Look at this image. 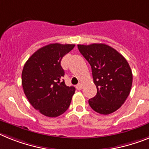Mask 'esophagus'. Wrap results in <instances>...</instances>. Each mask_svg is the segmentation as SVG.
I'll return each mask as SVG.
<instances>
[{"label": "esophagus", "instance_id": "34e87169", "mask_svg": "<svg viewBox=\"0 0 149 149\" xmlns=\"http://www.w3.org/2000/svg\"><path fill=\"white\" fill-rule=\"evenodd\" d=\"M77 88L78 90H81L82 88V85L81 84V83H79V84L77 86Z\"/></svg>", "mask_w": 149, "mask_h": 149}]
</instances>
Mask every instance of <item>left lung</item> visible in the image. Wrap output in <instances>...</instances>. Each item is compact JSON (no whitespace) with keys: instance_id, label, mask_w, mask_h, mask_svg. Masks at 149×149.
I'll list each match as a JSON object with an SVG mask.
<instances>
[{"instance_id":"8db88e82","label":"left lung","mask_w":149,"mask_h":149,"mask_svg":"<svg viewBox=\"0 0 149 149\" xmlns=\"http://www.w3.org/2000/svg\"><path fill=\"white\" fill-rule=\"evenodd\" d=\"M78 49L92 67L97 94L88 100L90 107L101 114L119 109L130 95L132 73L128 62L105 44L78 45Z\"/></svg>"}]
</instances>
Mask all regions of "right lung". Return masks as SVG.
<instances>
[{
	"mask_svg": "<svg viewBox=\"0 0 149 149\" xmlns=\"http://www.w3.org/2000/svg\"><path fill=\"white\" fill-rule=\"evenodd\" d=\"M75 45L50 44L36 51L22 72L23 91L29 103L46 117H58L68 109L76 88L66 86L61 59Z\"/></svg>",
	"mask_w": 149,
	"mask_h": 149,
	"instance_id": "right-lung-1",
	"label": "right lung"
}]
</instances>
